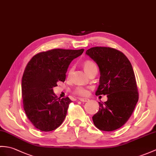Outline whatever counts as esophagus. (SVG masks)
Segmentation results:
<instances>
[{
	"label": "esophagus",
	"instance_id": "obj_1",
	"mask_svg": "<svg viewBox=\"0 0 156 156\" xmlns=\"http://www.w3.org/2000/svg\"><path fill=\"white\" fill-rule=\"evenodd\" d=\"M79 100L81 101V102H88V101H89V99L88 98H79Z\"/></svg>",
	"mask_w": 156,
	"mask_h": 156
}]
</instances>
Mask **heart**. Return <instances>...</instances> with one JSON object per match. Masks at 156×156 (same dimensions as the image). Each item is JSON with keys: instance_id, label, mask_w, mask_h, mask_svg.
<instances>
[{"instance_id": "b5f03b06", "label": "heart", "mask_w": 156, "mask_h": 156, "mask_svg": "<svg viewBox=\"0 0 156 156\" xmlns=\"http://www.w3.org/2000/svg\"><path fill=\"white\" fill-rule=\"evenodd\" d=\"M95 66H96V64L91 60H87L84 63V69L86 73L90 70H91L92 68ZM74 93L76 95L80 96H85L88 94V90L85 88V87L78 86V88L74 90Z\"/></svg>"}]
</instances>
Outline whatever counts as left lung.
Returning a JSON list of instances; mask_svg holds the SVG:
<instances>
[{
	"label": "left lung",
	"instance_id": "1",
	"mask_svg": "<svg viewBox=\"0 0 156 156\" xmlns=\"http://www.w3.org/2000/svg\"><path fill=\"white\" fill-rule=\"evenodd\" d=\"M86 54L99 67L100 77L96 95H107L99 111L92 117L100 130L114 131L124 125L138 101L134 72L129 60L122 52L109 47H93Z\"/></svg>",
	"mask_w": 156,
	"mask_h": 156
}]
</instances>
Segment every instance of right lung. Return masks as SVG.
Returning a JSON list of instances; mask_svg holds the SVG:
<instances>
[{
    "label": "right lung",
    "mask_w": 156,
    "mask_h": 156,
    "mask_svg": "<svg viewBox=\"0 0 156 156\" xmlns=\"http://www.w3.org/2000/svg\"><path fill=\"white\" fill-rule=\"evenodd\" d=\"M84 50L53 49L29 61L22 78V97L25 113L36 128L50 132L63 122L72 101L68 97L57 98L53 88L65 81L71 62Z\"/></svg>",
    "instance_id": "obj_1"
}]
</instances>
